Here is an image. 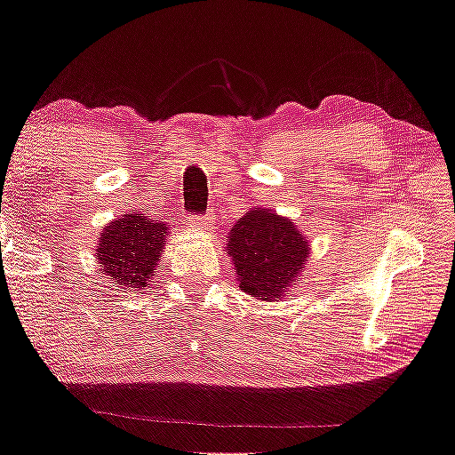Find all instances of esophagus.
<instances>
[{
    "instance_id": "34e87169",
    "label": "esophagus",
    "mask_w": 455,
    "mask_h": 455,
    "mask_svg": "<svg viewBox=\"0 0 455 455\" xmlns=\"http://www.w3.org/2000/svg\"><path fill=\"white\" fill-rule=\"evenodd\" d=\"M206 224H209V222H206L204 215H191V218H189V227L196 228V231H204Z\"/></svg>"
}]
</instances>
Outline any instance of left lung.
I'll return each mask as SVG.
<instances>
[{"label":"left lung","mask_w":455,"mask_h":455,"mask_svg":"<svg viewBox=\"0 0 455 455\" xmlns=\"http://www.w3.org/2000/svg\"><path fill=\"white\" fill-rule=\"evenodd\" d=\"M237 283L255 299L275 301L291 295L304 277L310 244L291 218L273 209H249L227 240Z\"/></svg>","instance_id":"8db88e82"}]
</instances>
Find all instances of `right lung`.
<instances>
[{
	"label": "right lung",
	"mask_w": 455,
	"mask_h": 455,
	"mask_svg": "<svg viewBox=\"0 0 455 455\" xmlns=\"http://www.w3.org/2000/svg\"><path fill=\"white\" fill-rule=\"evenodd\" d=\"M167 235L169 224L130 211L100 231L96 259L112 283L116 282L125 291H147L158 270Z\"/></svg>",
	"instance_id": "obj_1"
}]
</instances>
